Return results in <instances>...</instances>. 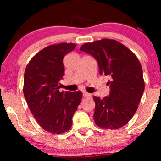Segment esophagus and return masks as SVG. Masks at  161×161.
Listing matches in <instances>:
<instances>
[{
	"label": "esophagus",
	"instance_id": "1",
	"mask_svg": "<svg viewBox=\"0 0 161 161\" xmlns=\"http://www.w3.org/2000/svg\"><path fill=\"white\" fill-rule=\"evenodd\" d=\"M82 96H83L84 97H87V98H89V97H91V94L89 93V92H82Z\"/></svg>",
	"mask_w": 161,
	"mask_h": 161
}]
</instances>
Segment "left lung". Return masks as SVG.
I'll return each instance as SVG.
<instances>
[{
    "mask_svg": "<svg viewBox=\"0 0 161 161\" xmlns=\"http://www.w3.org/2000/svg\"><path fill=\"white\" fill-rule=\"evenodd\" d=\"M80 50L97 60L100 75L111 77L110 95L103 99L92 97L96 125L102 129L123 127L137 111L145 89L139 59L122 43L109 39L84 43Z\"/></svg>",
    "mask_w": 161,
    "mask_h": 161,
    "instance_id": "8db88e82",
    "label": "left lung"
}]
</instances>
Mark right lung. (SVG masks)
Here are the masks:
<instances>
[{"label": "right lung", "instance_id": "add662e5", "mask_svg": "<svg viewBox=\"0 0 161 161\" xmlns=\"http://www.w3.org/2000/svg\"><path fill=\"white\" fill-rule=\"evenodd\" d=\"M75 43L50 45L36 53L24 74V97L33 117L44 130L61 134L70 130L72 117L82 93L60 92L64 75L63 58L75 48Z\"/></svg>", "mask_w": 161, "mask_h": 161}]
</instances>
